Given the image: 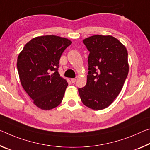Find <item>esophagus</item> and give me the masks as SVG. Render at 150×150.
Segmentation results:
<instances>
[{"instance_id":"esophagus-1","label":"esophagus","mask_w":150,"mask_h":150,"mask_svg":"<svg viewBox=\"0 0 150 150\" xmlns=\"http://www.w3.org/2000/svg\"><path fill=\"white\" fill-rule=\"evenodd\" d=\"M76 81V79L75 78H73V79H71V82L73 83H74Z\"/></svg>"}]
</instances>
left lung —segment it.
Wrapping results in <instances>:
<instances>
[{
	"instance_id": "obj_1",
	"label": "left lung",
	"mask_w": 150,
	"mask_h": 150,
	"mask_svg": "<svg viewBox=\"0 0 150 150\" xmlns=\"http://www.w3.org/2000/svg\"><path fill=\"white\" fill-rule=\"evenodd\" d=\"M83 42L89 51V71L86 85L78 91L85 105L101 110L110 105L122 89L129 71L127 51L112 36L93 35Z\"/></svg>"
}]
</instances>
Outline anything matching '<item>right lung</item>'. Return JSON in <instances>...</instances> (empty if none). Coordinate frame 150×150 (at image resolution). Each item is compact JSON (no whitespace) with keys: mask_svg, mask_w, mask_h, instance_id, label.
<instances>
[{"mask_svg":"<svg viewBox=\"0 0 150 150\" xmlns=\"http://www.w3.org/2000/svg\"><path fill=\"white\" fill-rule=\"evenodd\" d=\"M71 44L65 38L46 35L25 45L16 67L21 85L38 108L49 110L61 103L68 83L58 72L63 51Z\"/></svg>","mask_w":150,"mask_h":150,"instance_id":"add662e5","label":"right lung"}]
</instances>
